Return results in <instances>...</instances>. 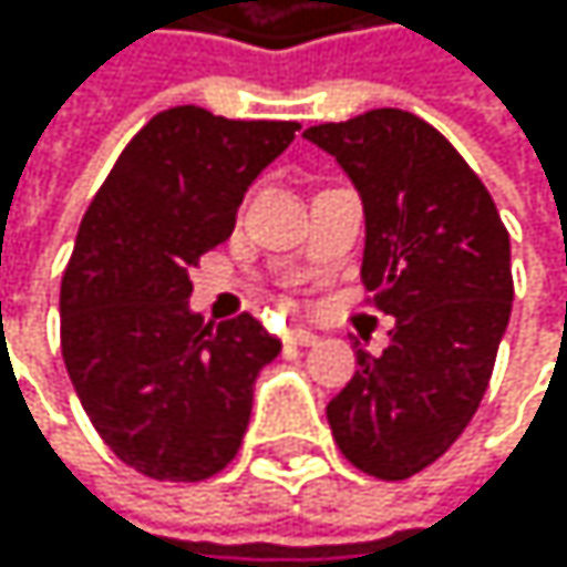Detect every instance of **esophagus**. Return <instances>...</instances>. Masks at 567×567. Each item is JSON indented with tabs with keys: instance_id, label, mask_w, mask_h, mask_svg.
I'll return each instance as SVG.
<instances>
[{
	"instance_id": "1",
	"label": "esophagus",
	"mask_w": 567,
	"mask_h": 567,
	"mask_svg": "<svg viewBox=\"0 0 567 567\" xmlns=\"http://www.w3.org/2000/svg\"><path fill=\"white\" fill-rule=\"evenodd\" d=\"M286 340H289V343H296V347H312V343H319V337H316L312 330H302V326H296V330H289V333H286Z\"/></svg>"
}]
</instances>
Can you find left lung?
Here are the masks:
<instances>
[{"mask_svg": "<svg viewBox=\"0 0 567 567\" xmlns=\"http://www.w3.org/2000/svg\"><path fill=\"white\" fill-rule=\"evenodd\" d=\"M340 163L363 204V286L394 316L381 357L326 404L347 460L378 480H408L463 435L507 333L511 234L496 204L429 122L374 107L306 128Z\"/></svg>", "mask_w": 567, "mask_h": 567, "instance_id": "obj_1", "label": "left lung"}]
</instances>
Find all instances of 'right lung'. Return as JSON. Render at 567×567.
Masks as SVG:
<instances>
[{"label":"right lung","instance_id":"1","mask_svg":"<svg viewBox=\"0 0 567 567\" xmlns=\"http://www.w3.org/2000/svg\"><path fill=\"white\" fill-rule=\"evenodd\" d=\"M296 122H230L179 104L118 156L60 286V347L91 425L142 476L197 483L248 432L255 381L281 350L255 316L204 326L189 268L227 241Z\"/></svg>","mask_w":567,"mask_h":567}]
</instances>
